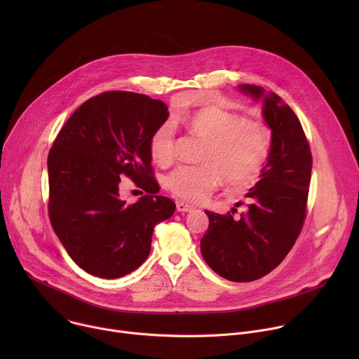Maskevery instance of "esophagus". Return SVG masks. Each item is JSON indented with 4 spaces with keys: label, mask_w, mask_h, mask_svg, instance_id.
Returning <instances> with one entry per match:
<instances>
[{
    "label": "esophagus",
    "mask_w": 359,
    "mask_h": 359,
    "mask_svg": "<svg viewBox=\"0 0 359 359\" xmlns=\"http://www.w3.org/2000/svg\"><path fill=\"white\" fill-rule=\"evenodd\" d=\"M176 210L179 213H186V212H191L193 208L189 206V204H186L184 201H176Z\"/></svg>",
    "instance_id": "1"
}]
</instances>
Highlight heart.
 Listing matches in <instances>:
<instances>
[{
    "instance_id": "1",
    "label": "heart",
    "mask_w": 359,
    "mask_h": 359,
    "mask_svg": "<svg viewBox=\"0 0 359 359\" xmlns=\"http://www.w3.org/2000/svg\"><path fill=\"white\" fill-rule=\"evenodd\" d=\"M187 128L206 139L201 166H180L166 177V187L179 198L198 201L206 197L222 177L237 187L259 179L270 155L271 132L255 121H247L219 105H208L186 121ZM151 159L169 165L175 159V129L166 122L151 133L149 140Z\"/></svg>"
}]
</instances>
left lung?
<instances>
[{
	"label": "left lung",
	"instance_id": "obj_1",
	"mask_svg": "<svg viewBox=\"0 0 359 359\" xmlns=\"http://www.w3.org/2000/svg\"><path fill=\"white\" fill-rule=\"evenodd\" d=\"M238 90L263 102V118L271 129L270 155L260 180L245 194L247 212L233 217L204 210L209 229L200 250L220 277L247 283L273 271L299 236L313 158L297 115L277 93L248 83L238 85Z\"/></svg>",
	"mask_w": 359,
	"mask_h": 359
}]
</instances>
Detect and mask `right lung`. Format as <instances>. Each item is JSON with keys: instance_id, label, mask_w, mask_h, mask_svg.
<instances>
[{"instance_id": "add662e5", "label": "right lung", "mask_w": 359, "mask_h": 359, "mask_svg": "<svg viewBox=\"0 0 359 359\" xmlns=\"http://www.w3.org/2000/svg\"><path fill=\"white\" fill-rule=\"evenodd\" d=\"M169 118L168 107L147 95L111 90L72 114L48 155V213L69 257L86 273L119 278L150 252L153 229L173 216V200L158 196L149 140ZM147 195L120 198V176Z\"/></svg>"}]
</instances>
